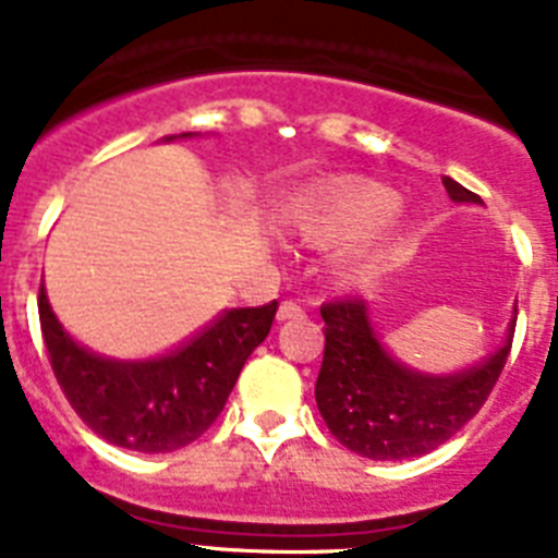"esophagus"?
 <instances>
[{
  "label": "esophagus",
  "mask_w": 558,
  "mask_h": 558,
  "mask_svg": "<svg viewBox=\"0 0 558 558\" xmlns=\"http://www.w3.org/2000/svg\"><path fill=\"white\" fill-rule=\"evenodd\" d=\"M302 315H304V310L299 307V304L282 302L279 304V313H276V318H279V322H290V318H302Z\"/></svg>",
  "instance_id": "1"
}]
</instances>
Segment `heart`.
Listing matches in <instances>:
<instances>
[{
	"instance_id": "obj_1",
	"label": "heart",
	"mask_w": 558,
	"mask_h": 558,
	"mask_svg": "<svg viewBox=\"0 0 558 558\" xmlns=\"http://www.w3.org/2000/svg\"><path fill=\"white\" fill-rule=\"evenodd\" d=\"M399 211H402V198L397 192L372 181H354L295 206L288 226L302 243L313 248H338L374 236L391 226ZM363 263H366V248L349 251L347 270H357Z\"/></svg>"
}]
</instances>
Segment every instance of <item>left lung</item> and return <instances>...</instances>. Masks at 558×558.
I'll use <instances>...</instances> for the list:
<instances>
[{
    "mask_svg": "<svg viewBox=\"0 0 558 558\" xmlns=\"http://www.w3.org/2000/svg\"><path fill=\"white\" fill-rule=\"evenodd\" d=\"M441 184L456 204H481L458 181ZM322 318L327 343L315 402L329 433L363 458L402 461L450 441L481 411L511 352L517 307L502 347L452 374L418 372L393 357L363 295L324 304Z\"/></svg>",
    "mask_w": 558,
    "mask_h": 558,
    "instance_id": "1",
    "label": "left lung"
}]
</instances>
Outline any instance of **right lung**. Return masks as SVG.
<instances>
[{"label": "right lung", "instance_id": "right-lung-1", "mask_svg": "<svg viewBox=\"0 0 558 558\" xmlns=\"http://www.w3.org/2000/svg\"><path fill=\"white\" fill-rule=\"evenodd\" d=\"M276 307L270 302L226 310L204 332L161 357L117 360L72 338L47 290L38 295L44 343L69 405L108 445L133 452L181 450L209 430L245 360L268 338Z\"/></svg>", "mask_w": 558, "mask_h": 558}]
</instances>
